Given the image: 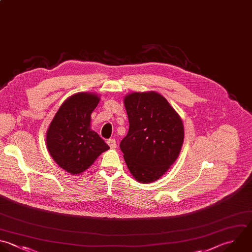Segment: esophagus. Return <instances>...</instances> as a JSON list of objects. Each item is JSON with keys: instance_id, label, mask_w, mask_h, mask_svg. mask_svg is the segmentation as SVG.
Listing matches in <instances>:
<instances>
[{"instance_id": "34e87169", "label": "esophagus", "mask_w": 252, "mask_h": 252, "mask_svg": "<svg viewBox=\"0 0 252 252\" xmlns=\"http://www.w3.org/2000/svg\"><path fill=\"white\" fill-rule=\"evenodd\" d=\"M107 144H108V146L111 148V149H115L116 148V141L114 140V139H109L108 141H107Z\"/></svg>"}]
</instances>
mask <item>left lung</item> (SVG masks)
<instances>
[{
    "label": "left lung",
    "mask_w": 252,
    "mask_h": 252,
    "mask_svg": "<svg viewBox=\"0 0 252 252\" xmlns=\"http://www.w3.org/2000/svg\"><path fill=\"white\" fill-rule=\"evenodd\" d=\"M129 131L120 143L134 178L151 183L160 178L177 159L184 141L179 114L160 94L134 92L124 96Z\"/></svg>",
    "instance_id": "obj_1"
}]
</instances>
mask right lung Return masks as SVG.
Instances as JSON below:
<instances>
[{
  "label": "right lung",
  "instance_id": "add662e5",
  "mask_svg": "<svg viewBox=\"0 0 252 252\" xmlns=\"http://www.w3.org/2000/svg\"><path fill=\"white\" fill-rule=\"evenodd\" d=\"M100 95L78 93L69 96L59 107L46 132L47 150L54 161L67 172L78 175L109 149L92 130V113Z\"/></svg>",
  "mask_w": 252,
  "mask_h": 252
}]
</instances>
